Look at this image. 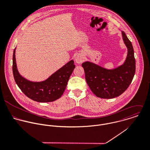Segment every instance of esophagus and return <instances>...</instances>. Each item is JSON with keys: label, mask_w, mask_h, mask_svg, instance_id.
<instances>
[{"label": "esophagus", "mask_w": 150, "mask_h": 150, "mask_svg": "<svg viewBox=\"0 0 150 150\" xmlns=\"http://www.w3.org/2000/svg\"><path fill=\"white\" fill-rule=\"evenodd\" d=\"M84 57L81 54L78 55L75 59V61L76 62V63L77 64H81L82 62H83V61H84Z\"/></svg>", "instance_id": "34e87169"}]
</instances>
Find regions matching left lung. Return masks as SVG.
I'll return each instance as SVG.
<instances>
[{
    "instance_id": "1",
    "label": "left lung",
    "mask_w": 150,
    "mask_h": 150,
    "mask_svg": "<svg viewBox=\"0 0 150 150\" xmlns=\"http://www.w3.org/2000/svg\"><path fill=\"white\" fill-rule=\"evenodd\" d=\"M122 37L128 52L124 64L120 67L107 69L91 62L82 64L86 82L92 92L103 99H112L122 95L132 82L136 72V60L131 41L124 31Z\"/></svg>"
}]
</instances>
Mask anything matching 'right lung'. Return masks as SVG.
I'll return each instance as SVG.
<instances>
[{
	"label": "right lung",
	"mask_w": 150,
	"mask_h": 150,
	"mask_svg": "<svg viewBox=\"0 0 150 150\" xmlns=\"http://www.w3.org/2000/svg\"><path fill=\"white\" fill-rule=\"evenodd\" d=\"M16 48L13 55V73L16 83L23 93L30 99L38 102H51L60 98L75 65L70 61L48 79L42 82H31L20 75L16 65Z\"/></svg>",
	"instance_id": "right-lung-1"
}]
</instances>
